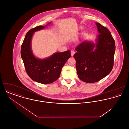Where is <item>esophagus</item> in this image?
<instances>
[{"instance_id":"obj_1","label":"esophagus","mask_w":129,"mask_h":129,"mask_svg":"<svg viewBox=\"0 0 129 129\" xmlns=\"http://www.w3.org/2000/svg\"><path fill=\"white\" fill-rule=\"evenodd\" d=\"M71 55H72V56H73V55H74V54H75V52H74V51L72 50L71 52Z\"/></svg>"}]
</instances>
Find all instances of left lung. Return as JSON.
Instances as JSON below:
<instances>
[{"mask_svg":"<svg viewBox=\"0 0 129 129\" xmlns=\"http://www.w3.org/2000/svg\"><path fill=\"white\" fill-rule=\"evenodd\" d=\"M99 34L96 43L84 41L74 55L78 77L86 83L98 81L110 74L114 65L115 43L109 30L96 22ZM95 47V49L93 48Z\"/></svg>","mask_w":129,"mask_h":129,"instance_id":"obj_1","label":"left lung"}]
</instances>
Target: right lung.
<instances>
[{
	"label": "right lung",
	"mask_w": 129,
	"mask_h": 129,
	"mask_svg": "<svg viewBox=\"0 0 129 129\" xmlns=\"http://www.w3.org/2000/svg\"><path fill=\"white\" fill-rule=\"evenodd\" d=\"M39 26L31 29L26 34L21 48V55L26 73L34 81L42 84H49L59 77L61 69L70 58L71 51L56 52L45 59L36 57L31 49V40L35 32L44 29L49 25Z\"/></svg>",
	"instance_id": "1"
}]
</instances>
